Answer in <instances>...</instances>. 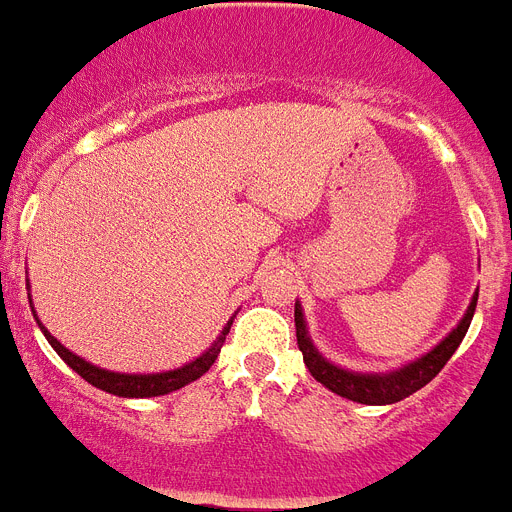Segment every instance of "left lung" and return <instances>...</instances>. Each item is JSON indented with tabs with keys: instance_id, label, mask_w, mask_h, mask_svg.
I'll use <instances>...</instances> for the list:
<instances>
[{
	"instance_id": "obj_1",
	"label": "left lung",
	"mask_w": 512,
	"mask_h": 512,
	"mask_svg": "<svg viewBox=\"0 0 512 512\" xmlns=\"http://www.w3.org/2000/svg\"><path fill=\"white\" fill-rule=\"evenodd\" d=\"M476 302H479V289L473 292L471 305L465 310V315L460 318V323L452 328L450 334L444 336L442 342L431 347L426 355L415 357L410 363L394 368V371L384 373H360L350 371V368H342V365L331 363L328 357H323L318 352V347L313 344L310 334H307V321L305 313H302V305L299 299L294 302V326H297V347L305 357L307 371L313 373L315 381H321L326 389H331L334 394L344 397V400L360 402V405H394V402L405 400L410 394H415L418 389L429 384L436 373L442 371L447 360L455 355V350L463 342L465 331L471 326L473 313H476Z\"/></svg>"
}]
</instances>
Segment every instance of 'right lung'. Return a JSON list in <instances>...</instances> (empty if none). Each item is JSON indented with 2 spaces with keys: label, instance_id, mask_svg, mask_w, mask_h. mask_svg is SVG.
<instances>
[{
  "label": "right lung",
  "instance_id": "obj_1",
  "mask_svg": "<svg viewBox=\"0 0 512 512\" xmlns=\"http://www.w3.org/2000/svg\"><path fill=\"white\" fill-rule=\"evenodd\" d=\"M31 310H33V302H31ZM33 318H36L39 328L44 331V336H47V342L54 347V352H57V355H60L62 360H65V363H68L70 368L83 378V381H89L91 386H97V389H102V392L107 394H115V397H128V400L139 397V400H144V397H160V394L176 392V389H181V386L197 381L199 376H205V373L210 371V365L218 360V352L220 347H223V342H226L228 328H231L236 315L226 323V326H223L218 339H215V342L210 344L202 355L189 360V363H184L181 368L160 371V373H118V371H107V368H99V365L83 360V357H78L76 352H70L65 344L57 342L47 328H44V323L39 321V315H33Z\"/></svg>",
  "mask_w": 512,
  "mask_h": 512
}]
</instances>
